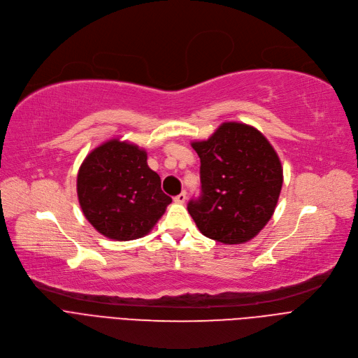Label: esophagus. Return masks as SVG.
<instances>
[{
  "label": "esophagus",
  "mask_w": 358,
  "mask_h": 358,
  "mask_svg": "<svg viewBox=\"0 0 358 358\" xmlns=\"http://www.w3.org/2000/svg\"><path fill=\"white\" fill-rule=\"evenodd\" d=\"M185 200H187V193H185V192H182V193H180L178 196H176V197H174V201H176V203H178V204L185 203Z\"/></svg>",
  "instance_id": "34e87169"
}]
</instances>
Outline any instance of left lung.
Returning a JSON list of instances; mask_svg holds the SVG:
<instances>
[{"instance_id": "left-lung-1", "label": "left lung", "mask_w": 358, "mask_h": 358, "mask_svg": "<svg viewBox=\"0 0 358 358\" xmlns=\"http://www.w3.org/2000/svg\"><path fill=\"white\" fill-rule=\"evenodd\" d=\"M200 158L201 194L187 209L199 231L222 243H243L271 219L283 185L274 148L255 127L224 122L208 141L192 142Z\"/></svg>"}]
</instances>
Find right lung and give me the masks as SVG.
<instances>
[{
	"mask_svg": "<svg viewBox=\"0 0 358 358\" xmlns=\"http://www.w3.org/2000/svg\"><path fill=\"white\" fill-rule=\"evenodd\" d=\"M146 150L110 139L92 149L80 166L77 193L87 220L101 235L131 241L149 234L173 199L148 166Z\"/></svg>",
	"mask_w": 358,
	"mask_h": 358,
	"instance_id": "right-lung-1",
	"label": "right lung"
}]
</instances>
